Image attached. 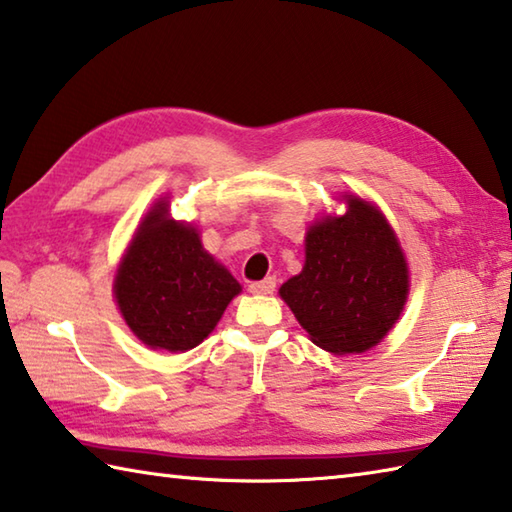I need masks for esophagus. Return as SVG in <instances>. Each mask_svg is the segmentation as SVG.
I'll return each instance as SVG.
<instances>
[{"label":"esophagus","mask_w":512,"mask_h":512,"mask_svg":"<svg viewBox=\"0 0 512 512\" xmlns=\"http://www.w3.org/2000/svg\"><path fill=\"white\" fill-rule=\"evenodd\" d=\"M277 286V279L275 277H266L262 279V282H250L248 284V290L253 295H270Z\"/></svg>","instance_id":"34e87169"}]
</instances>
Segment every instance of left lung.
I'll list each match as a JSON object with an SVG mask.
<instances>
[{"label": "left lung", "mask_w": 512, "mask_h": 512, "mask_svg": "<svg viewBox=\"0 0 512 512\" xmlns=\"http://www.w3.org/2000/svg\"><path fill=\"white\" fill-rule=\"evenodd\" d=\"M346 202V215L310 226L304 270L279 288L310 339L335 355L382 342L408 295L406 259L393 228L364 199Z\"/></svg>", "instance_id": "obj_1"}]
</instances>
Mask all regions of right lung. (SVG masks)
Instances as JSON below:
<instances>
[{"instance_id":"1","label":"right lung","mask_w":512,"mask_h":512,"mask_svg":"<svg viewBox=\"0 0 512 512\" xmlns=\"http://www.w3.org/2000/svg\"><path fill=\"white\" fill-rule=\"evenodd\" d=\"M242 286L199 242L193 226L168 219L159 202L130 242L115 297L130 330L170 353L202 344Z\"/></svg>"}]
</instances>
